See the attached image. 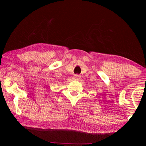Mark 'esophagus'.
I'll return each instance as SVG.
<instances>
[{
    "label": "esophagus",
    "mask_w": 146,
    "mask_h": 146,
    "mask_svg": "<svg viewBox=\"0 0 146 146\" xmlns=\"http://www.w3.org/2000/svg\"><path fill=\"white\" fill-rule=\"evenodd\" d=\"M80 76H79V75H75V76L73 77V79L74 80H80Z\"/></svg>",
    "instance_id": "34e87169"
}]
</instances>
